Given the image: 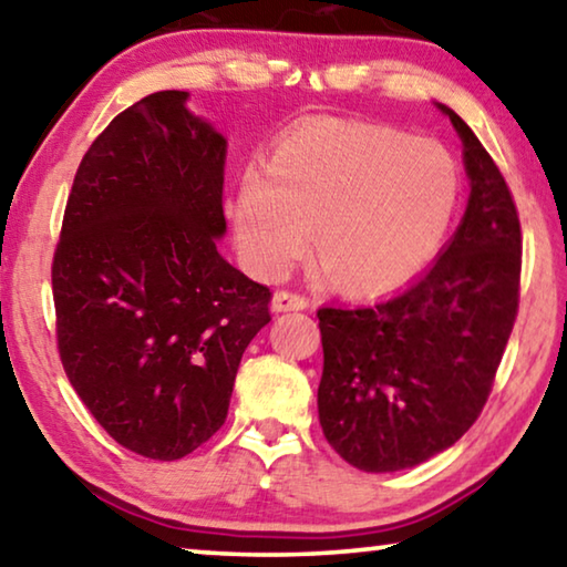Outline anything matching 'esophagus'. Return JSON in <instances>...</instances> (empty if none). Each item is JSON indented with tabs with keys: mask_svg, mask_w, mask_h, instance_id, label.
<instances>
[{
	"mask_svg": "<svg viewBox=\"0 0 567 567\" xmlns=\"http://www.w3.org/2000/svg\"><path fill=\"white\" fill-rule=\"evenodd\" d=\"M307 307H309L307 296H301V293H296V291H286V289L276 291L274 299H271V309L276 313H281V311H303Z\"/></svg>",
	"mask_w": 567,
	"mask_h": 567,
	"instance_id": "34e87169",
	"label": "esophagus"
}]
</instances>
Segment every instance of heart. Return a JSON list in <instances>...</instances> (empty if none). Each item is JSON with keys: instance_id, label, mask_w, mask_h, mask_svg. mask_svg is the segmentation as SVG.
Here are the masks:
<instances>
[{"instance_id": "b5f03b06", "label": "heart", "mask_w": 567, "mask_h": 567, "mask_svg": "<svg viewBox=\"0 0 567 567\" xmlns=\"http://www.w3.org/2000/svg\"><path fill=\"white\" fill-rule=\"evenodd\" d=\"M458 199L456 162L441 144L360 121L311 118L276 144L268 174L248 169L233 203L235 238L258 276L303 256L339 289H398L439 246Z\"/></svg>"}]
</instances>
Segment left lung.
Masks as SVG:
<instances>
[{
  "label": "left lung",
  "mask_w": 567,
  "mask_h": 567,
  "mask_svg": "<svg viewBox=\"0 0 567 567\" xmlns=\"http://www.w3.org/2000/svg\"><path fill=\"white\" fill-rule=\"evenodd\" d=\"M472 195L446 250L408 289L372 307H321L319 423L360 472L411 468L472 429L519 309L522 230L515 199L466 121Z\"/></svg>",
  "instance_id": "1"
}]
</instances>
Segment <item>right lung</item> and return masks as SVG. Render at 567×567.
<instances>
[{"instance_id":"obj_1","label":"right lung","mask_w":567,"mask_h":567,"mask_svg":"<svg viewBox=\"0 0 567 567\" xmlns=\"http://www.w3.org/2000/svg\"><path fill=\"white\" fill-rule=\"evenodd\" d=\"M159 91L89 146L52 256L58 352L113 441L174 461L228 417L240 357L271 289L217 254L223 134Z\"/></svg>"}]
</instances>
